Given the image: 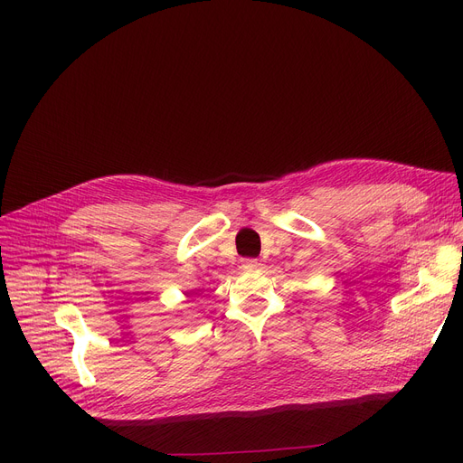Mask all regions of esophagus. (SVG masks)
Segmentation results:
<instances>
[{
  "mask_svg": "<svg viewBox=\"0 0 463 463\" xmlns=\"http://www.w3.org/2000/svg\"><path fill=\"white\" fill-rule=\"evenodd\" d=\"M257 266H259L257 259H244V260H241V269H244V270H255Z\"/></svg>",
  "mask_w": 463,
  "mask_h": 463,
  "instance_id": "1",
  "label": "esophagus"
}]
</instances>
